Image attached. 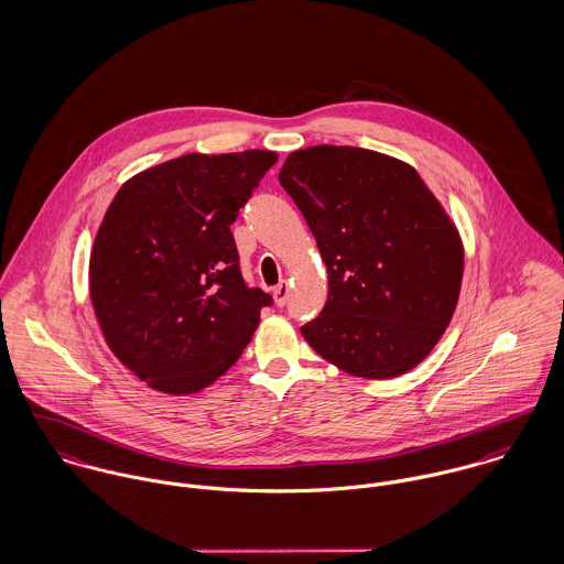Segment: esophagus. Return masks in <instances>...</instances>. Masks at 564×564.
I'll return each instance as SVG.
<instances>
[{"label": "esophagus", "mask_w": 564, "mask_h": 564, "mask_svg": "<svg viewBox=\"0 0 564 564\" xmlns=\"http://www.w3.org/2000/svg\"><path fill=\"white\" fill-rule=\"evenodd\" d=\"M286 302H289V284L282 282V284H278V286L273 289V304H275L278 308H282Z\"/></svg>", "instance_id": "obj_1"}]
</instances>
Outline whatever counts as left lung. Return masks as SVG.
<instances>
[{
    "label": "left lung",
    "instance_id": "8db88e82",
    "mask_svg": "<svg viewBox=\"0 0 564 564\" xmlns=\"http://www.w3.org/2000/svg\"><path fill=\"white\" fill-rule=\"evenodd\" d=\"M280 184L302 210L327 269L306 343L349 376L414 369L454 317L465 247L443 204L408 162L349 145L289 154Z\"/></svg>",
    "mask_w": 564,
    "mask_h": 564
}]
</instances>
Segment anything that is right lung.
Wrapping results in <instances>:
<instances>
[{"instance_id": "1", "label": "right lung", "mask_w": 564, "mask_h": 564, "mask_svg": "<svg viewBox=\"0 0 564 564\" xmlns=\"http://www.w3.org/2000/svg\"><path fill=\"white\" fill-rule=\"evenodd\" d=\"M269 150L186 154L132 175L110 202L88 260V291L110 351L139 380L191 395L251 340L271 295L247 289L230 226Z\"/></svg>"}]
</instances>
